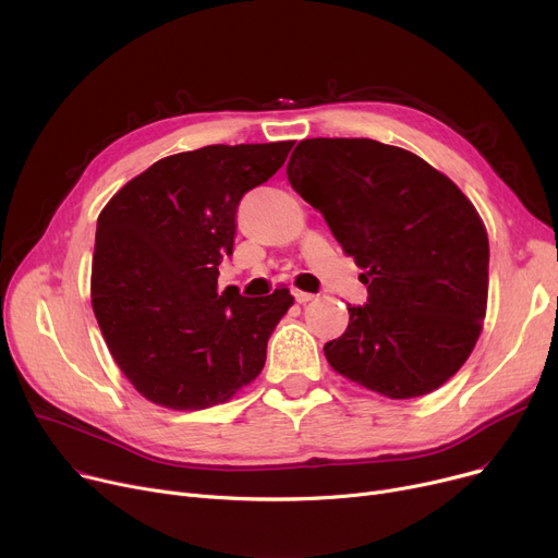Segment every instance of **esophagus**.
I'll use <instances>...</instances> for the list:
<instances>
[{"label": "esophagus", "mask_w": 558, "mask_h": 558, "mask_svg": "<svg viewBox=\"0 0 558 558\" xmlns=\"http://www.w3.org/2000/svg\"><path fill=\"white\" fill-rule=\"evenodd\" d=\"M294 299H296V303H301V305H305V303H310V301H314L316 296L314 294H310V291H294Z\"/></svg>", "instance_id": "34e87169"}]
</instances>
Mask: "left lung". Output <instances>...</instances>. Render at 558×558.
<instances>
[{
  "label": "left lung",
  "instance_id": "8db88e82",
  "mask_svg": "<svg viewBox=\"0 0 558 558\" xmlns=\"http://www.w3.org/2000/svg\"><path fill=\"white\" fill-rule=\"evenodd\" d=\"M287 179L364 269L368 303L324 345L330 366L393 400L432 393L471 357L488 299L475 205L423 158L368 137L303 140Z\"/></svg>",
  "mask_w": 558,
  "mask_h": 558
}]
</instances>
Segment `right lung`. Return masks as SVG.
I'll list each match as a JSON object with an SVG mask.
<instances>
[{
	"label": "right lung",
	"instance_id": "obj_1",
	"mask_svg": "<svg viewBox=\"0 0 558 558\" xmlns=\"http://www.w3.org/2000/svg\"><path fill=\"white\" fill-rule=\"evenodd\" d=\"M294 142L210 144L167 156L117 192L97 221L93 310L117 366L154 404L198 412L230 400L267 362L294 305L287 287L217 291L242 196L267 183Z\"/></svg>",
	"mask_w": 558,
	"mask_h": 558
}]
</instances>
